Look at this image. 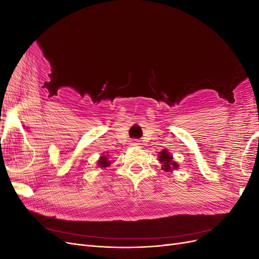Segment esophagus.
I'll return each instance as SVG.
<instances>
[{"label":"esophagus","instance_id":"1","mask_svg":"<svg viewBox=\"0 0 259 259\" xmlns=\"http://www.w3.org/2000/svg\"><path fill=\"white\" fill-rule=\"evenodd\" d=\"M130 144H131L132 146H138V145H140V144H139V142H137L136 139H133V140H131Z\"/></svg>","mask_w":259,"mask_h":259}]
</instances>
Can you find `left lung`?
Segmentation results:
<instances>
[{
	"instance_id": "left-lung-1",
	"label": "left lung",
	"mask_w": 259,
	"mask_h": 259,
	"mask_svg": "<svg viewBox=\"0 0 259 259\" xmlns=\"http://www.w3.org/2000/svg\"><path fill=\"white\" fill-rule=\"evenodd\" d=\"M159 161L163 163L162 169L169 171L171 169H176L178 168V164L176 162H173V156H171L166 149H164L163 151L159 152Z\"/></svg>"
}]
</instances>
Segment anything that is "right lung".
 <instances>
[{
	"label": "right lung",
	"instance_id": "1",
	"mask_svg": "<svg viewBox=\"0 0 259 259\" xmlns=\"http://www.w3.org/2000/svg\"><path fill=\"white\" fill-rule=\"evenodd\" d=\"M111 164V162L108 160V158L106 155H103V156H100V159H99V161H98V165L100 166V167H108L109 165H110Z\"/></svg>",
	"mask_w": 259,
	"mask_h": 259
}]
</instances>
